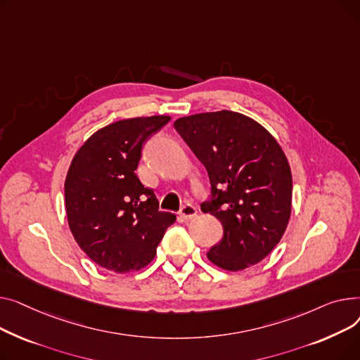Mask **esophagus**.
Segmentation results:
<instances>
[{
  "label": "esophagus",
  "mask_w": 360,
  "mask_h": 360,
  "mask_svg": "<svg viewBox=\"0 0 360 360\" xmlns=\"http://www.w3.org/2000/svg\"><path fill=\"white\" fill-rule=\"evenodd\" d=\"M196 214H198V210H196V207H195L193 205H186V206H183L180 212H179L180 218H181L183 221H188V219L195 218Z\"/></svg>",
  "instance_id": "34e87169"
}]
</instances>
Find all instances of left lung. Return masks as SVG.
Listing matches in <instances>:
<instances>
[{"instance_id":"1","label":"left lung","mask_w":360,"mask_h":360,"mask_svg":"<svg viewBox=\"0 0 360 360\" xmlns=\"http://www.w3.org/2000/svg\"><path fill=\"white\" fill-rule=\"evenodd\" d=\"M174 128L207 170L214 199L202 210L224 228L209 262L229 271L257 264L283 237L292 212L282 146L259 122L231 110L184 116Z\"/></svg>"}]
</instances>
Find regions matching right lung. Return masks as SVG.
I'll use <instances>...</instances> for the list:
<instances>
[{"label":"right lung","instance_id":"1","mask_svg":"<svg viewBox=\"0 0 360 360\" xmlns=\"http://www.w3.org/2000/svg\"><path fill=\"white\" fill-rule=\"evenodd\" d=\"M170 116L132 117L94 132L75 153L65 179L68 225L98 266L138 271L150 264L176 215L158 210L153 188L138 179L142 145Z\"/></svg>","mask_w":360,"mask_h":360}]
</instances>
